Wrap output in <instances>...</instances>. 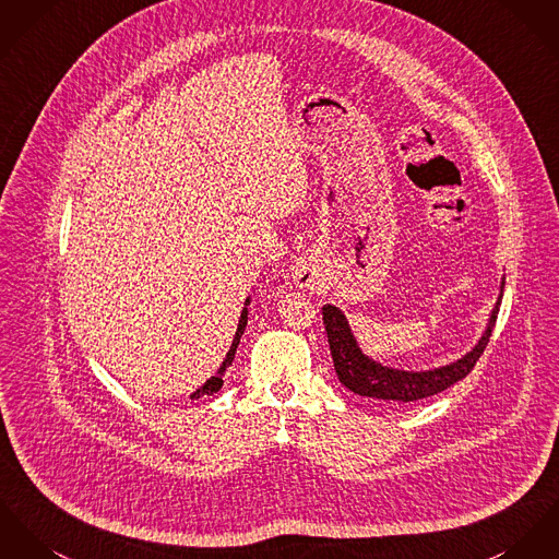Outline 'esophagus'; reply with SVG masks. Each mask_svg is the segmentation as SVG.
I'll return each instance as SVG.
<instances>
[{
    "instance_id": "1",
    "label": "esophagus",
    "mask_w": 559,
    "mask_h": 559,
    "mask_svg": "<svg viewBox=\"0 0 559 559\" xmlns=\"http://www.w3.org/2000/svg\"><path fill=\"white\" fill-rule=\"evenodd\" d=\"M294 278H296V283H298V285H300V287H308V285H310V283H312V281H314V278H312V272H310V270H308V267H304V265H301V267H298V270H296V274H294Z\"/></svg>"
}]
</instances>
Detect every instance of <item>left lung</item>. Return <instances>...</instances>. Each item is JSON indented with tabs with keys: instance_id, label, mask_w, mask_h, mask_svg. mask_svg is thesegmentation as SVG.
Masks as SVG:
<instances>
[{
	"instance_id": "1",
	"label": "left lung",
	"mask_w": 559,
	"mask_h": 559,
	"mask_svg": "<svg viewBox=\"0 0 559 559\" xmlns=\"http://www.w3.org/2000/svg\"><path fill=\"white\" fill-rule=\"evenodd\" d=\"M502 287H504V281H502ZM500 301H502V294L498 296V301L489 314V323H487L480 341L474 344L471 353H466L462 359H457L453 364H447V366H440L433 370H424V372L395 370V368L383 366V364L370 359L368 355H364V350L359 348V344L348 328V321H346L343 310L332 304H325L323 306V323H325L328 343L332 350L336 374L348 391L364 395V397L379 400V402H389V404H406V402H417V400L436 395V393L444 391L447 386L455 385L457 381H462L464 377L471 374L474 364L478 361V357L483 355L485 346L489 343L491 330L498 319Z\"/></svg>"
}]
</instances>
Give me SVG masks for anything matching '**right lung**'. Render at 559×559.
<instances>
[{
	"label": "right lung",
	"instance_id": "1",
	"mask_svg": "<svg viewBox=\"0 0 559 559\" xmlns=\"http://www.w3.org/2000/svg\"><path fill=\"white\" fill-rule=\"evenodd\" d=\"M249 304H251V298H247V301H245V308H242V314H240V321H238V330H236L234 343L229 346V350H227V355H225V359H223L221 368L216 370L215 377H211L204 385L200 386L198 391H193V393H191V400H198V397H202V395H213V393H216V391L223 386V374H225V370H227V368L231 366V361H234L236 348H238V344H240V338H242L245 328H247V321H249V310H247V306H249Z\"/></svg>",
	"mask_w": 559,
	"mask_h": 559
}]
</instances>
